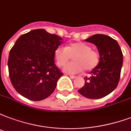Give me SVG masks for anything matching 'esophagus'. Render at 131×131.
<instances>
[{
    "label": "esophagus",
    "mask_w": 131,
    "mask_h": 131,
    "mask_svg": "<svg viewBox=\"0 0 131 131\" xmlns=\"http://www.w3.org/2000/svg\"><path fill=\"white\" fill-rule=\"evenodd\" d=\"M69 77H70V79H74L76 78V77L74 76V75H69Z\"/></svg>",
    "instance_id": "1"
}]
</instances>
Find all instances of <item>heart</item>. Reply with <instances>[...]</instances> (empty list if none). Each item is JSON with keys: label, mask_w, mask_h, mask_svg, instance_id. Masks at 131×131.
I'll use <instances>...</instances> for the list:
<instances>
[{"label": "heart", "mask_w": 131, "mask_h": 131, "mask_svg": "<svg viewBox=\"0 0 131 131\" xmlns=\"http://www.w3.org/2000/svg\"><path fill=\"white\" fill-rule=\"evenodd\" d=\"M72 57L74 61L67 64L63 69L66 73H79L83 70L90 71L95 68L99 62V53L83 42L71 43L66 48L60 46L55 50L54 58L59 66H65Z\"/></svg>", "instance_id": "obj_1"}]
</instances>
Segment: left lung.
Returning a JSON list of instances; mask_svg holds the SVG:
<instances>
[{
  "label": "left lung",
  "instance_id": "8db88e82",
  "mask_svg": "<svg viewBox=\"0 0 131 131\" xmlns=\"http://www.w3.org/2000/svg\"><path fill=\"white\" fill-rule=\"evenodd\" d=\"M85 41L97 46L99 62L90 72L91 76L84 77L85 84L79 92L88 99H100L117 86L123 63L122 52L117 41L107 35L95 34Z\"/></svg>",
  "mask_w": 131,
  "mask_h": 131
}]
</instances>
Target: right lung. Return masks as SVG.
<instances>
[{
	"instance_id": "1",
	"label": "right lung",
	"mask_w": 131,
	"mask_h": 131,
	"mask_svg": "<svg viewBox=\"0 0 131 131\" xmlns=\"http://www.w3.org/2000/svg\"><path fill=\"white\" fill-rule=\"evenodd\" d=\"M62 38L43 29L32 30L17 39L9 52L8 69L14 88L32 101L54 92L63 73L54 64V51Z\"/></svg>"
}]
</instances>
